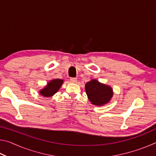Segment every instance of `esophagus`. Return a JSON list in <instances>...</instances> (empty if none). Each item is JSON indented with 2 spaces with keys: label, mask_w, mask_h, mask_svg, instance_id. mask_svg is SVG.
I'll return each instance as SVG.
<instances>
[{
  "label": "esophagus",
  "mask_w": 156,
  "mask_h": 156,
  "mask_svg": "<svg viewBox=\"0 0 156 156\" xmlns=\"http://www.w3.org/2000/svg\"><path fill=\"white\" fill-rule=\"evenodd\" d=\"M70 82H71V83H76V82H77V79L75 78H72L70 79Z\"/></svg>",
  "instance_id": "obj_1"
}]
</instances>
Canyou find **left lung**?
Masks as SVG:
<instances>
[{"mask_svg":"<svg viewBox=\"0 0 156 156\" xmlns=\"http://www.w3.org/2000/svg\"><path fill=\"white\" fill-rule=\"evenodd\" d=\"M84 87L89 101L92 105L98 107L109 103L113 96L112 87L100 83L96 79L87 82Z\"/></svg>","mask_w":156,"mask_h":156,"instance_id":"1","label":"left lung"}]
</instances>
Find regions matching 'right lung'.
Instances as JSON below:
<instances>
[{
    "label": "right lung",
    "mask_w": 156,
    "mask_h": 156,
    "mask_svg": "<svg viewBox=\"0 0 156 156\" xmlns=\"http://www.w3.org/2000/svg\"><path fill=\"white\" fill-rule=\"evenodd\" d=\"M63 80L62 79H53L50 80L46 86L39 91V94L43 97L50 98L57 93L63 84Z\"/></svg>",
    "instance_id": "1"
}]
</instances>
